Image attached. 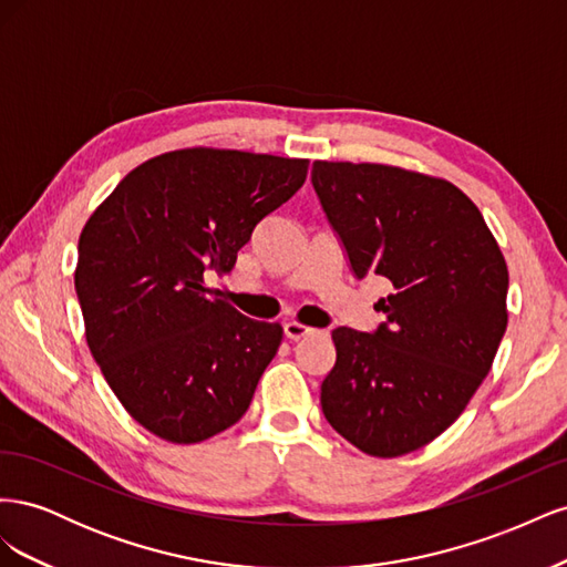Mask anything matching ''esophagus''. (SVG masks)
Here are the masks:
<instances>
[{"label":"esophagus","mask_w":567,"mask_h":567,"mask_svg":"<svg viewBox=\"0 0 567 567\" xmlns=\"http://www.w3.org/2000/svg\"><path fill=\"white\" fill-rule=\"evenodd\" d=\"M284 333H286L288 340H302V338L315 336L317 331L310 329V326L298 323V321H288V323H284Z\"/></svg>","instance_id":"1"}]
</instances>
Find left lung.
I'll return each mask as SVG.
<instances>
[{
    "label": "left lung",
    "mask_w": 567,
    "mask_h": 567,
    "mask_svg": "<svg viewBox=\"0 0 567 567\" xmlns=\"http://www.w3.org/2000/svg\"><path fill=\"white\" fill-rule=\"evenodd\" d=\"M312 186L350 271L392 286L373 331L333 329L323 416L364 454H409L447 431L492 369L508 321L504 255L444 179L317 161Z\"/></svg>",
    "instance_id": "obj_1"
}]
</instances>
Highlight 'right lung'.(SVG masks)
Instances as JSON below:
<instances>
[{"label": "right lung", "mask_w": 567, "mask_h": 567, "mask_svg": "<svg viewBox=\"0 0 567 567\" xmlns=\"http://www.w3.org/2000/svg\"><path fill=\"white\" fill-rule=\"evenodd\" d=\"M310 161L184 148L134 167L78 244L87 346L136 423L192 444L241 419L281 326L213 300L260 221L293 198Z\"/></svg>", "instance_id": "right-lung-1"}]
</instances>
